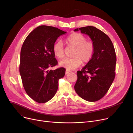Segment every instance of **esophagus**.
Listing matches in <instances>:
<instances>
[{
  "instance_id": "esophagus-1",
  "label": "esophagus",
  "mask_w": 133,
  "mask_h": 133,
  "mask_svg": "<svg viewBox=\"0 0 133 133\" xmlns=\"http://www.w3.org/2000/svg\"><path fill=\"white\" fill-rule=\"evenodd\" d=\"M71 71H69V70H66L65 71V74H68L69 73H70Z\"/></svg>"
}]
</instances>
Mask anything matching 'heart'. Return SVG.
I'll return each instance as SVG.
<instances>
[{
    "label": "heart",
    "mask_w": 133,
    "mask_h": 133,
    "mask_svg": "<svg viewBox=\"0 0 133 133\" xmlns=\"http://www.w3.org/2000/svg\"><path fill=\"white\" fill-rule=\"evenodd\" d=\"M87 39L83 35L74 33L66 38L67 44L75 48L72 58H65L59 62L61 67L68 70H72L79 67L82 63L89 62L92 59L94 52L95 46L92 42L86 41ZM53 52L56 57L62 59L64 56V49L62 42L60 41L56 42L53 45Z\"/></svg>",
    "instance_id": "obj_1"
}]
</instances>
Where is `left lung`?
I'll return each mask as SVG.
<instances>
[{
	"mask_svg": "<svg viewBox=\"0 0 133 133\" xmlns=\"http://www.w3.org/2000/svg\"><path fill=\"white\" fill-rule=\"evenodd\" d=\"M80 31L89 36L95 46L91 60L77 72V79L74 89L83 99L90 102L98 101L107 92L115 75L116 55L109 36L94 26H88L74 30Z\"/></svg>",
	"mask_w": 133,
	"mask_h": 133,
	"instance_id": "1",
	"label": "left lung"
}]
</instances>
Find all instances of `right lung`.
Returning a JSON list of instances; mask_svg holds the SVG:
<instances>
[{
  "mask_svg": "<svg viewBox=\"0 0 133 133\" xmlns=\"http://www.w3.org/2000/svg\"><path fill=\"white\" fill-rule=\"evenodd\" d=\"M66 32L58 28L41 25L32 31L21 50L19 71L26 94L38 103H45L55 95L58 81L65 73L63 68L49 70L58 64L53 45Z\"/></svg>",
  "mask_w": 133,
  "mask_h": 133,
  "instance_id": "add662e5",
  "label": "right lung"
}]
</instances>
